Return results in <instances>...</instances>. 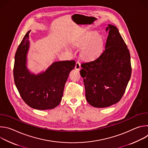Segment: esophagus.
Segmentation results:
<instances>
[{
	"label": "esophagus",
	"mask_w": 148,
	"mask_h": 148,
	"mask_svg": "<svg viewBox=\"0 0 148 148\" xmlns=\"http://www.w3.org/2000/svg\"><path fill=\"white\" fill-rule=\"evenodd\" d=\"M75 69L77 70H79L81 69V64L79 62H77L76 64H75Z\"/></svg>",
	"instance_id": "1"
}]
</instances>
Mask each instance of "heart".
Here are the masks:
<instances>
[{"label": "heart", "instance_id": "heart-1", "mask_svg": "<svg viewBox=\"0 0 148 148\" xmlns=\"http://www.w3.org/2000/svg\"><path fill=\"white\" fill-rule=\"evenodd\" d=\"M79 47H83L81 57L86 60H91L98 56L102 50L103 39L95 33H90L84 36L78 43Z\"/></svg>", "mask_w": 148, "mask_h": 148}]
</instances>
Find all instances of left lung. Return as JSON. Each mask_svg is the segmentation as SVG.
<instances>
[{"label":"left lung","instance_id":"8db88e82","mask_svg":"<svg viewBox=\"0 0 148 148\" xmlns=\"http://www.w3.org/2000/svg\"><path fill=\"white\" fill-rule=\"evenodd\" d=\"M105 49L95 60L81 64L86 97L96 108L118 102L123 95L132 72L130 51L118 29L108 25Z\"/></svg>","mask_w":148,"mask_h":148}]
</instances>
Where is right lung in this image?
<instances>
[{"label":"right lung","mask_w":148,"mask_h":148,"mask_svg":"<svg viewBox=\"0 0 148 148\" xmlns=\"http://www.w3.org/2000/svg\"><path fill=\"white\" fill-rule=\"evenodd\" d=\"M29 31L20 43L14 57L13 76L15 85L25 103L38 110L56 107L60 103L70 72L75 67L74 60L54 62L43 73L30 74L26 67L29 46Z\"/></svg>","instance_id":"1"}]
</instances>
